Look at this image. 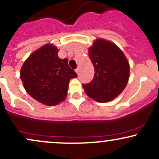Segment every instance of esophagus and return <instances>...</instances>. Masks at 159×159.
Segmentation results:
<instances>
[{
  "mask_svg": "<svg viewBox=\"0 0 159 159\" xmlns=\"http://www.w3.org/2000/svg\"><path fill=\"white\" fill-rule=\"evenodd\" d=\"M79 70H80V69H79V68H77V69H75V72H76V73H77L78 75V74H79Z\"/></svg>",
  "mask_w": 159,
  "mask_h": 159,
  "instance_id": "obj_1",
  "label": "esophagus"
}]
</instances>
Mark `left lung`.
<instances>
[{
  "label": "left lung",
  "instance_id": "obj_1",
  "mask_svg": "<svg viewBox=\"0 0 159 159\" xmlns=\"http://www.w3.org/2000/svg\"><path fill=\"white\" fill-rule=\"evenodd\" d=\"M89 57L95 69L93 79L83 84L89 97L107 102L123 92L129 78V62L114 43L98 39L89 48Z\"/></svg>",
  "mask_w": 159,
  "mask_h": 159
}]
</instances>
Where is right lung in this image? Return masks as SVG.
Here are the masks:
<instances>
[{
    "label": "right lung",
    "instance_id": "1",
    "mask_svg": "<svg viewBox=\"0 0 159 159\" xmlns=\"http://www.w3.org/2000/svg\"><path fill=\"white\" fill-rule=\"evenodd\" d=\"M58 49L47 44L32 53L21 69L20 77L27 93L39 102L52 106L66 97L69 83L77 74L68 60L57 56Z\"/></svg>",
    "mask_w": 159,
    "mask_h": 159
}]
</instances>
